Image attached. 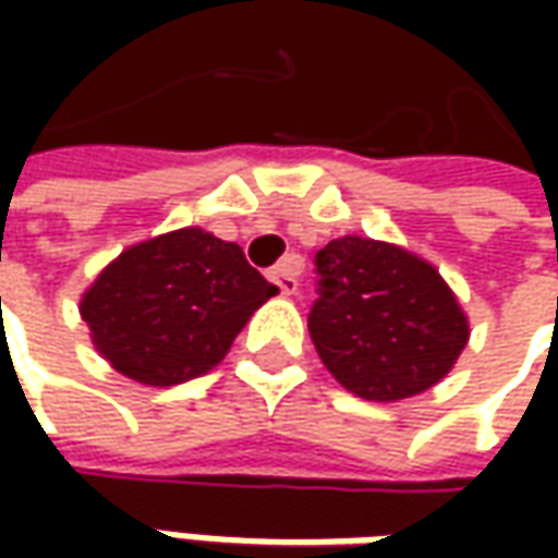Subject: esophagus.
Masks as SVG:
<instances>
[{"label":"esophagus","instance_id":"1","mask_svg":"<svg viewBox=\"0 0 558 558\" xmlns=\"http://www.w3.org/2000/svg\"><path fill=\"white\" fill-rule=\"evenodd\" d=\"M298 276H301V257H286L282 264L269 269V279L279 286L282 294H294L298 291Z\"/></svg>","mask_w":558,"mask_h":558}]
</instances>
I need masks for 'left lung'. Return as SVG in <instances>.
<instances>
[{
    "label": "left lung",
    "instance_id": "left-lung-1",
    "mask_svg": "<svg viewBox=\"0 0 558 558\" xmlns=\"http://www.w3.org/2000/svg\"><path fill=\"white\" fill-rule=\"evenodd\" d=\"M311 338L323 366L363 400L435 388L469 341V319L438 269L407 247L360 235L316 251Z\"/></svg>",
    "mask_w": 558,
    "mask_h": 558
}]
</instances>
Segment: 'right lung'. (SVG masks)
Masks as SVG:
<instances>
[{
  "mask_svg": "<svg viewBox=\"0 0 558 558\" xmlns=\"http://www.w3.org/2000/svg\"><path fill=\"white\" fill-rule=\"evenodd\" d=\"M276 291L235 242L185 226L114 257L83 291L80 316L120 375L170 388L210 373Z\"/></svg>",
  "mask_w": 558,
  "mask_h": 558,
  "instance_id": "add662e5",
  "label": "right lung"
}]
</instances>
